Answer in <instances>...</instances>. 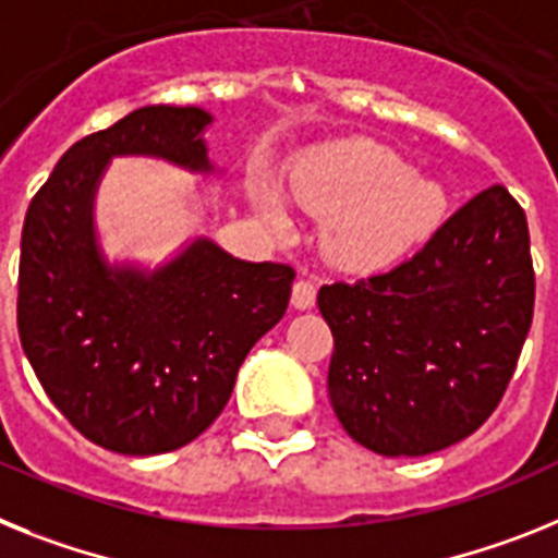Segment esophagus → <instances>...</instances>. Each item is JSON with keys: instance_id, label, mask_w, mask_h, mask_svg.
Returning <instances> with one entry per match:
<instances>
[{"instance_id": "1", "label": "esophagus", "mask_w": 558, "mask_h": 558, "mask_svg": "<svg viewBox=\"0 0 558 558\" xmlns=\"http://www.w3.org/2000/svg\"><path fill=\"white\" fill-rule=\"evenodd\" d=\"M317 300V283L312 278H298L292 286V306L294 308H312Z\"/></svg>"}]
</instances>
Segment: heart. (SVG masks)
<instances>
[{
    "label": "heart",
    "mask_w": 558,
    "mask_h": 558,
    "mask_svg": "<svg viewBox=\"0 0 558 558\" xmlns=\"http://www.w3.org/2000/svg\"><path fill=\"white\" fill-rule=\"evenodd\" d=\"M300 205L328 216L319 244L351 272H379L429 241L447 216V191L415 173L404 157L376 140H348L312 154L292 177ZM266 219L283 225L272 191L258 193Z\"/></svg>",
    "instance_id": "b5f03b06"
}]
</instances>
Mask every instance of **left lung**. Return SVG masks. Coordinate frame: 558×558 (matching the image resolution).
<instances>
[{"label":"left lung","mask_w":558,"mask_h":558,"mask_svg":"<svg viewBox=\"0 0 558 558\" xmlns=\"http://www.w3.org/2000/svg\"><path fill=\"white\" fill-rule=\"evenodd\" d=\"M317 306L333 333L328 399L345 433L387 458L452 447L500 404L531 328L525 213L488 187L413 258L323 286Z\"/></svg>","instance_id":"left-lung-1"}]
</instances>
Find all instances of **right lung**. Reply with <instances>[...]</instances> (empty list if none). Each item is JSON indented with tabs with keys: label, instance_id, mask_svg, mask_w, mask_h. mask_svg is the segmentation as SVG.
I'll return each instance as SVG.
<instances>
[{
	"label": "right lung",
	"instance_id": "add662e5",
	"mask_svg": "<svg viewBox=\"0 0 558 558\" xmlns=\"http://www.w3.org/2000/svg\"><path fill=\"white\" fill-rule=\"evenodd\" d=\"M198 106H143L77 140L33 196L19 260V337L52 404L120 454L185 447L219 418L250 348L278 326L294 269L196 239L157 269L109 264L95 193L114 157L213 173Z\"/></svg>",
	"mask_w": 558,
	"mask_h": 558
}]
</instances>
